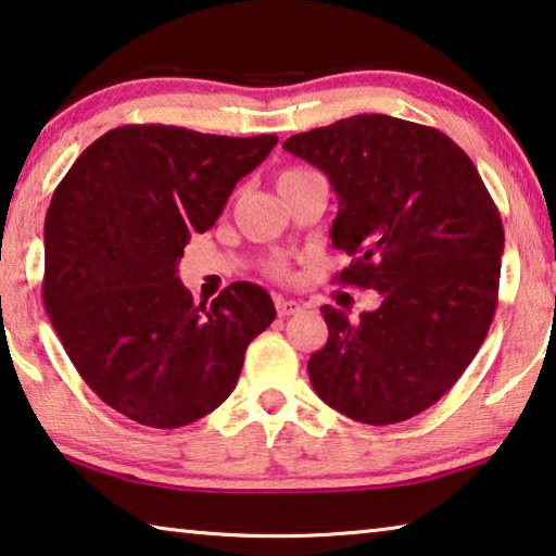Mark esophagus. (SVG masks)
I'll list each match as a JSON object with an SVG mask.
<instances>
[{"label":"esophagus","instance_id":"1","mask_svg":"<svg viewBox=\"0 0 556 556\" xmlns=\"http://www.w3.org/2000/svg\"><path fill=\"white\" fill-rule=\"evenodd\" d=\"M276 311L280 317L295 315V313H300V303H295V300H288V298H276Z\"/></svg>","mask_w":556,"mask_h":556}]
</instances>
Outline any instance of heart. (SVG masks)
Listing matches in <instances>:
<instances>
[{"label": "heart", "mask_w": 556, "mask_h": 556, "mask_svg": "<svg viewBox=\"0 0 556 556\" xmlns=\"http://www.w3.org/2000/svg\"><path fill=\"white\" fill-rule=\"evenodd\" d=\"M303 175H307L305 169H286V172H280V175H278V189L290 185V181L300 179ZM270 273H273V276H286V263L283 261H273L270 263Z\"/></svg>", "instance_id": "b5f03b06"}]
</instances>
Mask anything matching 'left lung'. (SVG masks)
Wrapping results in <instances>:
<instances>
[{"label": "left lung", "instance_id": "obj_1", "mask_svg": "<svg viewBox=\"0 0 556 556\" xmlns=\"http://www.w3.org/2000/svg\"><path fill=\"white\" fill-rule=\"evenodd\" d=\"M338 194L330 239L340 283L381 305L359 320L332 305L307 362L315 394L369 426L406 421L456 384L493 323L505 231L476 165L448 135L391 115H352L283 142Z\"/></svg>", "mask_w": 556, "mask_h": 556}]
</instances>
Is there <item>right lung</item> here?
<instances>
[{
	"label": "right lung",
	"instance_id": "1",
	"mask_svg": "<svg viewBox=\"0 0 556 556\" xmlns=\"http://www.w3.org/2000/svg\"><path fill=\"white\" fill-rule=\"evenodd\" d=\"M276 142L123 125L86 148L53 192L43 305L78 375L132 421L179 429L214 412L251 340L276 320L261 286L241 280L206 307L177 276L189 236L212 229Z\"/></svg>",
	"mask_w": 556,
	"mask_h": 556
}]
</instances>
